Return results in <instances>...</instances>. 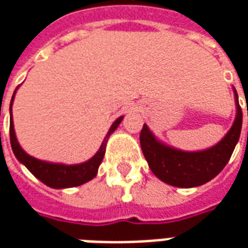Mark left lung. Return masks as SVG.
I'll use <instances>...</instances> for the list:
<instances>
[{
  "instance_id": "obj_1",
  "label": "left lung",
  "mask_w": 248,
  "mask_h": 248,
  "mask_svg": "<svg viewBox=\"0 0 248 248\" xmlns=\"http://www.w3.org/2000/svg\"><path fill=\"white\" fill-rule=\"evenodd\" d=\"M235 93L236 118L230 131L214 147L200 152H184L157 142L146 124L140 131V147L152 173L167 184L177 188H192L208 183L230 160L242 129V109ZM248 117V106H247ZM248 138V131H247Z\"/></svg>"
}]
</instances>
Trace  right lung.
Listing matches in <instances>:
<instances>
[{"label":"right lung","mask_w":248,"mask_h":248,"mask_svg":"<svg viewBox=\"0 0 248 248\" xmlns=\"http://www.w3.org/2000/svg\"><path fill=\"white\" fill-rule=\"evenodd\" d=\"M13 100H14V94H13ZM12 104H10V144H12V150L14 155L18 160L23 163L27 167V170H30L32 175L35 176L36 179H39L43 184L48 185L51 188L55 189H60V188H71V186H78V185L84 184L87 181L92 180L94 176L97 175V170L100 167L101 161L104 159L105 155V144L106 138L101 144L100 150L94 156L92 157L91 160L81 163V164H76V166H64V164H55V163H48V161H42L39 159L27 155L26 152L23 151L19 146V143L16 142V134H14V127H13L12 121ZM0 117H1V106H0ZM122 117H119L114 124H111L109 133L106 137H109L110 134L113 133L118 124H121ZM0 140H1V131H0Z\"/></svg>","instance_id":"add662e5"}]
</instances>
